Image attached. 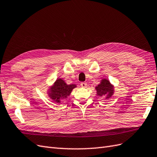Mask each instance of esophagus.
I'll list each match as a JSON object with an SVG mask.
<instances>
[{
    "instance_id": "obj_1",
    "label": "esophagus",
    "mask_w": 157,
    "mask_h": 157,
    "mask_svg": "<svg viewBox=\"0 0 157 157\" xmlns=\"http://www.w3.org/2000/svg\"><path fill=\"white\" fill-rule=\"evenodd\" d=\"M80 86H81L82 88H86L87 86V84L86 82H81V84H80Z\"/></svg>"
}]
</instances>
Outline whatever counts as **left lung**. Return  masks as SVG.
<instances>
[{"label": "left lung", "instance_id": "obj_1", "mask_svg": "<svg viewBox=\"0 0 157 157\" xmlns=\"http://www.w3.org/2000/svg\"><path fill=\"white\" fill-rule=\"evenodd\" d=\"M97 96H105V99L110 98L114 93V86L109 80L106 78H103L101 80V82L96 86Z\"/></svg>", "mask_w": 157, "mask_h": 157}]
</instances>
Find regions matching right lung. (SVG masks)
Instances as JSON below:
<instances>
[{
	"label": "right lung",
	"instance_id": "right-lung-1",
	"mask_svg": "<svg viewBox=\"0 0 157 157\" xmlns=\"http://www.w3.org/2000/svg\"><path fill=\"white\" fill-rule=\"evenodd\" d=\"M77 87L75 84H67L63 80L58 78L48 90L49 97L55 102L60 103L61 99L67 98L72 90Z\"/></svg>",
	"mask_w": 157,
	"mask_h": 157
}]
</instances>
